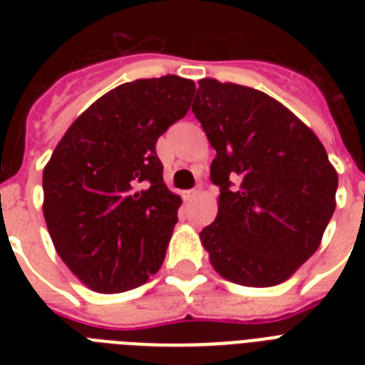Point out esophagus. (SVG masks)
<instances>
[{
  "mask_svg": "<svg viewBox=\"0 0 365 365\" xmlns=\"http://www.w3.org/2000/svg\"><path fill=\"white\" fill-rule=\"evenodd\" d=\"M200 193H202L200 189H189V191H183V200H189V202H191V200L199 199Z\"/></svg>",
  "mask_w": 365,
  "mask_h": 365,
  "instance_id": "obj_1",
  "label": "esophagus"
}]
</instances>
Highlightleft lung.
<instances>
[{
	"instance_id": "1",
	"label": "left lung",
	"mask_w": 365,
	"mask_h": 365,
	"mask_svg": "<svg viewBox=\"0 0 365 365\" xmlns=\"http://www.w3.org/2000/svg\"><path fill=\"white\" fill-rule=\"evenodd\" d=\"M193 113L216 149L217 216L200 231L212 267L240 286L288 280L322 242L337 172L317 134L269 94L200 79Z\"/></svg>"
}]
</instances>
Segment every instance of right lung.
I'll use <instances>...</instances> for the list:
<instances>
[{"mask_svg":"<svg viewBox=\"0 0 365 365\" xmlns=\"http://www.w3.org/2000/svg\"><path fill=\"white\" fill-rule=\"evenodd\" d=\"M178 76L123 83L66 130L43 170L54 250L87 288L121 294L159 271L182 199L163 182L155 143L189 110Z\"/></svg>","mask_w":365,"mask_h":365,"instance_id":"obj_1","label":"right lung"}]
</instances>
